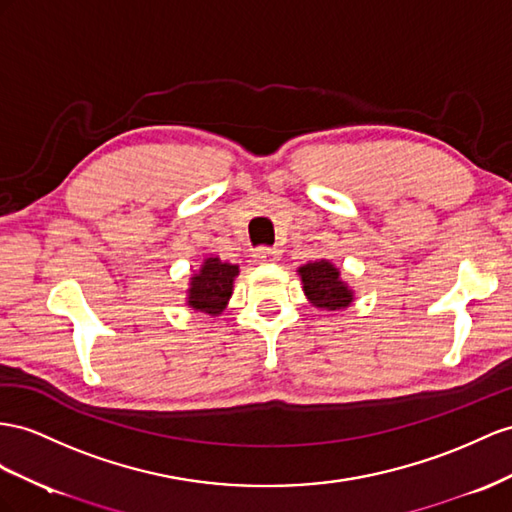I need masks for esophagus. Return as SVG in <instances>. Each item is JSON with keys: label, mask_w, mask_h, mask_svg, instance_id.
<instances>
[{"label": "esophagus", "mask_w": 512, "mask_h": 512, "mask_svg": "<svg viewBox=\"0 0 512 512\" xmlns=\"http://www.w3.org/2000/svg\"><path fill=\"white\" fill-rule=\"evenodd\" d=\"M279 257L277 248H270V246H261L255 251V261H274Z\"/></svg>", "instance_id": "esophagus-1"}]
</instances>
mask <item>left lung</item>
<instances>
[{"label": "left lung", "instance_id": "1", "mask_svg": "<svg viewBox=\"0 0 512 512\" xmlns=\"http://www.w3.org/2000/svg\"><path fill=\"white\" fill-rule=\"evenodd\" d=\"M303 292L309 303L322 311H342L355 303V292L342 279V272L331 259H316L298 270Z\"/></svg>", "mask_w": 512, "mask_h": 512}]
</instances>
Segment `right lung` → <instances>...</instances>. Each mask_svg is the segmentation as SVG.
<instances>
[{
    "label": "right lung",
    "mask_w": 512,
    "mask_h": 512,
    "mask_svg": "<svg viewBox=\"0 0 512 512\" xmlns=\"http://www.w3.org/2000/svg\"><path fill=\"white\" fill-rule=\"evenodd\" d=\"M238 274V264H229L220 257H205L201 268L190 277L186 305L192 311L207 313V316H220L229 305Z\"/></svg>",
    "instance_id": "obj_1"
}]
</instances>
